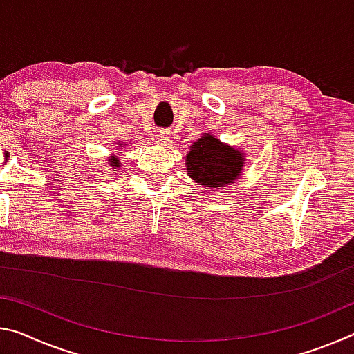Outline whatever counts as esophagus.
I'll return each instance as SVG.
<instances>
[{
  "label": "esophagus",
  "mask_w": 354,
  "mask_h": 354,
  "mask_svg": "<svg viewBox=\"0 0 354 354\" xmlns=\"http://www.w3.org/2000/svg\"><path fill=\"white\" fill-rule=\"evenodd\" d=\"M157 138H159L160 145L167 147V145H170V142H171V133L168 131H159L157 132Z\"/></svg>",
  "instance_id": "34e87169"
}]
</instances>
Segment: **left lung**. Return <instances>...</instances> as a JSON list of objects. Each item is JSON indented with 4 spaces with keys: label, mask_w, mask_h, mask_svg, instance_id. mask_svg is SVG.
<instances>
[{
    "label": "left lung",
    "mask_w": 354,
    "mask_h": 354,
    "mask_svg": "<svg viewBox=\"0 0 354 354\" xmlns=\"http://www.w3.org/2000/svg\"><path fill=\"white\" fill-rule=\"evenodd\" d=\"M244 153L205 133L186 156L189 176L207 189L225 187L241 176Z\"/></svg>",
    "instance_id": "obj_1"
}]
</instances>
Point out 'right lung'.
Instances as JSON below:
<instances>
[{
  "instance_id": "1",
  "label": "right lung",
  "mask_w": 354,
  "mask_h": 354,
  "mask_svg": "<svg viewBox=\"0 0 354 354\" xmlns=\"http://www.w3.org/2000/svg\"><path fill=\"white\" fill-rule=\"evenodd\" d=\"M109 164H110V167L113 168V170H116L118 167H120V159H118V157H111V159H109Z\"/></svg>"
}]
</instances>
